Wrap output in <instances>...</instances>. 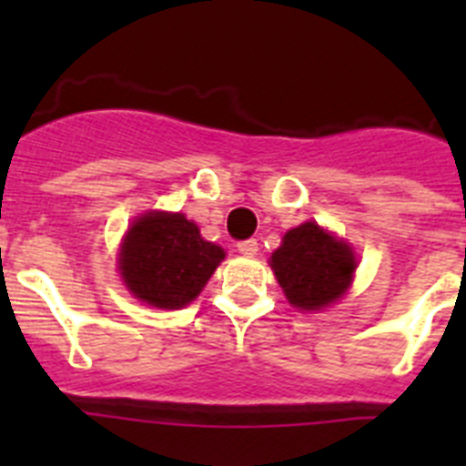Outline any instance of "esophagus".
I'll list each match as a JSON object with an SVG mask.
<instances>
[{
	"label": "esophagus",
	"mask_w": 466,
	"mask_h": 466,
	"mask_svg": "<svg viewBox=\"0 0 466 466\" xmlns=\"http://www.w3.org/2000/svg\"><path fill=\"white\" fill-rule=\"evenodd\" d=\"M238 252L245 254V257H257L258 242L257 240H242V242H238Z\"/></svg>",
	"instance_id": "1"
}]
</instances>
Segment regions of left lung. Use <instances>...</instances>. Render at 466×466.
Listing matches in <instances>:
<instances>
[{
    "label": "left lung",
    "instance_id": "1",
    "mask_svg": "<svg viewBox=\"0 0 466 466\" xmlns=\"http://www.w3.org/2000/svg\"><path fill=\"white\" fill-rule=\"evenodd\" d=\"M284 296L299 310H324L350 289L357 257L345 240L315 221L287 230L270 257Z\"/></svg>",
    "mask_w": 466,
    "mask_h": 466
}]
</instances>
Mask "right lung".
<instances>
[{"label": "right lung", "mask_w": 466, "mask_h": 466, "mask_svg": "<svg viewBox=\"0 0 466 466\" xmlns=\"http://www.w3.org/2000/svg\"><path fill=\"white\" fill-rule=\"evenodd\" d=\"M219 245L203 240L182 212H147L133 221L118 249V270L135 299L177 310L203 291L224 261Z\"/></svg>", "instance_id": "add662e5"}]
</instances>
